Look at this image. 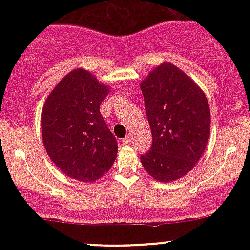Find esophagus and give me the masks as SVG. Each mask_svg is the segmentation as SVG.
Here are the masks:
<instances>
[{
    "instance_id": "1",
    "label": "esophagus",
    "mask_w": 250,
    "mask_h": 250,
    "mask_svg": "<svg viewBox=\"0 0 250 250\" xmlns=\"http://www.w3.org/2000/svg\"><path fill=\"white\" fill-rule=\"evenodd\" d=\"M122 142L125 143V145H128V143H130V135H127V136H125V139L122 140Z\"/></svg>"
}]
</instances>
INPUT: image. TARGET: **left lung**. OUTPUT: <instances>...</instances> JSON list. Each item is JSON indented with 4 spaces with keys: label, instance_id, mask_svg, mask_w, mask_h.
<instances>
[{
    "label": "left lung",
    "instance_id": "1",
    "mask_svg": "<svg viewBox=\"0 0 250 250\" xmlns=\"http://www.w3.org/2000/svg\"><path fill=\"white\" fill-rule=\"evenodd\" d=\"M153 143L141 155L146 171L161 182L195 167L210 134V110L203 91L171 63H163L141 83Z\"/></svg>",
    "mask_w": 250,
    "mask_h": 250
}]
</instances>
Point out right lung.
Here are the masks:
<instances>
[{"label":"right lung","instance_id":"1","mask_svg":"<svg viewBox=\"0 0 250 250\" xmlns=\"http://www.w3.org/2000/svg\"><path fill=\"white\" fill-rule=\"evenodd\" d=\"M109 89L84 69H75L57 83L42 109L44 148L67 176L94 182L111 168L117 141L101 115Z\"/></svg>","mask_w":250,"mask_h":250}]
</instances>
